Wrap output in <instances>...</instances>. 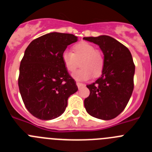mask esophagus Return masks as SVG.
<instances>
[{
  "instance_id": "1",
  "label": "esophagus",
  "mask_w": 152,
  "mask_h": 152,
  "mask_svg": "<svg viewBox=\"0 0 152 152\" xmlns=\"http://www.w3.org/2000/svg\"><path fill=\"white\" fill-rule=\"evenodd\" d=\"M76 84H77V88H78V89H80V88H84V86H85L84 84H82V83H79V82L76 83Z\"/></svg>"
}]
</instances>
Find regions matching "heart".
<instances>
[{
    "mask_svg": "<svg viewBox=\"0 0 152 152\" xmlns=\"http://www.w3.org/2000/svg\"><path fill=\"white\" fill-rule=\"evenodd\" d=\"M61 59L64 67L68 72H75L80 61V69L72 75L77 80H86L92 77V74L96 77L101 74L104 65V59L101 52L95 49L91 44L81 42L73 47V52L65 50L61 54Z\"/></svg>",
    "mask_w": 152,
    "mask_h": 152,
    "instance_id": "b5f03b06",
    "label": "heart"
}]
</instances>
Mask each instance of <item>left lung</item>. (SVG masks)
<instances>
[{"mask_svg": "<svg viewBox=\"0 0 152 152\" xmlns=\"http://www.w3.org/2000/svg\"><path fill=\"white\" fill-rule=\"evenodd\" d=\"M84 39L99 45L104 55L101 76L87 85L90 95L84 100V107L94 117L114 119L124 110L133 91L135 64L131 52L109 36L84 37Z\"/></svg>", "mask_w": 152, "mask_h": 152, "instance_id": "1", "label": "left lung"}]
</instances>
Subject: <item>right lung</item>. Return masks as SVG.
<instances>
[{"label":"right lung","mask_w":152,"mask_h":152,"mask_svg":"<svg viewBox=\"0 0 152 152\" xmlns=\"http://www.w3.org/2000/svg\"><path fill=\"white\" fill-rule=\"evenodd\" d=\"M77 41L75 35L54 32L36 39L26 48L18 86L25 107L35 117L50 120L60 116L68 97L78 90L61 59L67 46Z\"/></svg>","instance_id":"obj_1"}]
</instances>
